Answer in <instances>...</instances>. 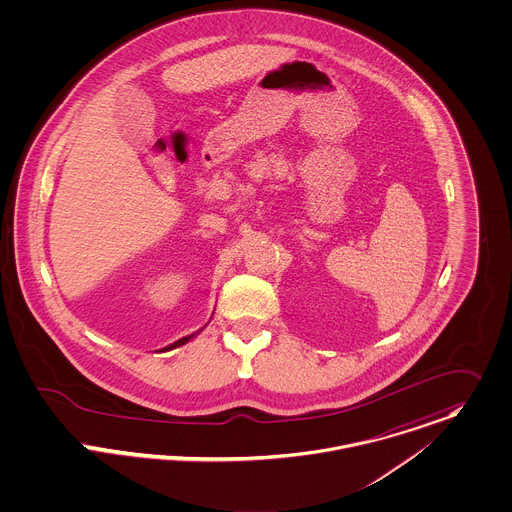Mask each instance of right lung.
I'll return each mask as SVG.
<instances>
[{
    "mask_svg": "<svg viewBox=\"0 0 512 512\" xmlns=\"http://www.w3.org/2000/svg\"><path fill=\"white\" fill-rule=\"evenodd\" d=\"M196 334H190V336H186V338H182V340L174 341V343H171L169 347H165V349H174V347H178V345H184L186 341L192 340Z\"/></svg>",
    "mask_w": 512,
    "mask_h": 512,
    "instance_id": "1",
    "label": "right lung"
}]
</instances>
